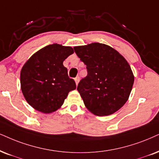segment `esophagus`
Segmentation results:
<instances>
[{
	"instance_id": "obj_1",
	"label": "esophagus",
	"mask_w": 159,
	"mask_h": 159,
	"mask_svg": "<svg viewBox=\"0 0 159 159\" xmlns=\"http://www.w3.org/2000/svg\"><path fill=\"white\" fill-rule=\"evenodd\" d=\"M79 81H80V77H79V76H77V77L75 78V81L76 85H78V82H79Z\"/></svg>"
}]
</instances>
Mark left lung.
Returning <instances> with one entry per match:
<instances>
[{
	"label": "left lung",
	"instance_id": "1",
	"mask_svg": "<svg viewBox=\"0 0 159 159\" xmlns=\"http://www.w3.org/2000/svg\"><path fill=\"white\" fill-rule=\"evenodd\" d=\"M86 65L87 75L77 89L86 107L98 116L114 113L126 103L134 77L128 61L114 48L101 43L74 47Z\"/></svg>",
	"mask_w": 159,
	"mask_h": 159
}]
</instances>
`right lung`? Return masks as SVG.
Wrapping results in <instances>:
<instances>
[{
    "label": "right lung",
    "mask_w": 159,
    "mask_h": 159,
    "mask_svg": "<svg viewBox=\"0 0 159 159\" xmlns=\"http://www.w3.org/2000/svg\"><path fill=\"white\" fill-rule=\"evenodd\" d=\"M74 53L71 47L53 44L35 53L24 65L20 84L27 102L37 111L48 114L61 107L70 91L76 89L63 61Z\"/></svg>",
    "instance_id": "1"
}]
</instances>
